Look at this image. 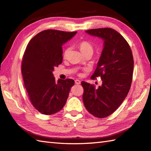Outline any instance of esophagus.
<instances>
[{"label":"esophagus","mask_w":151,"mask_h":151,"mask_svg":"<svg viewBox=\"0 0 151 151\" xmlns=\"http://www.w3.org/2000/svg\"><path fill=\"white\" fill-rule=\"evenodd\" d=\"M81 83V81L77 80V79H76V80H75V84H80Z\"/></svg>","instance_id":"obj_1"}]
</instances>
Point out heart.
<instances>
[{
	"label": "heart",
	"instance_id": "heart-1",
	"mask_svg": "<svg viewBox=\"0 0 151 151\" xmlns=\"http://www.w3.org/2000/svg\"><path fill=\"white\" fill-rule=\"evenodd\" d=\"M78 46H79V49H80V50L83 54L88 53V52H90V53H92L93 51H94V47H93V45H92V43L86 40L81 42L79 43ZM68 51H69V48L67 47L65 49V50L64 51V53H63L64 57H67Z\"/></svg>",
	"mask_w": 151,
	"mask_h": 151
}]
</instances>
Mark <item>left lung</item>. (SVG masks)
<instances>
[{"instance_id": "left-lung-1", "label": "left lung", "mask_w": 151, "mask_h": 151, "mask_svg": "<svg viewBox=\"0 0 151 151\" xmlns=\"http://www.w3.org/2000/svg\"><path fill=\"white\" fill-rule=\"evenodd\" d=\"M90 35L102 38L104 49L92 79L101 78L102 84L81 83L83 100L88 111L98 118L113 114L127 96L132 83L133 57L129 45L122 35L111 28L86 30Z\"/></svg>"}]
</instances>
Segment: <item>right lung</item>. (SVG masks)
Here are the masks:
<instances>
[{"instance_id": "obj_1", "label": "right lung", "mask_w": 151, "mask_h": 151, "mask_svg": "<svg viewBox=\"0 0 151 151\" xmlns=\"http://www.w3.org/2000/svg\"><path fill=\"white\" fill-rule=\"evenodd\" d=\"M76 34L44 30L27 45L22 62L24 86L32 105L43 114L52 115L62 109L75 84L70 78L56 82L53 71L63 62V44Z\"/></svg>"}]
</instances>
